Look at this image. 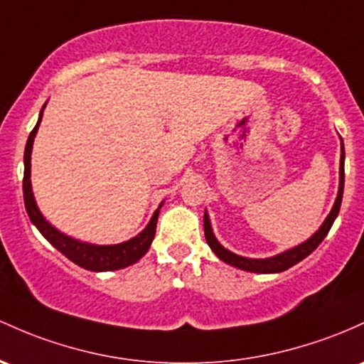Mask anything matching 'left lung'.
<instances>
[{
	"mask_svg": "<svg viewBox=\"0 0 364 364\" xmlns=\"http://www.w3.org/2000/svg\"><path fill=\"white\" fill-rule=\"evenodd\" d=\"M344 159H346V151H344V145H342V155H341V183H338V193L337 198H335L333 207H331L330 214L326 215L325 223L319 226V230L313 235L311 238H307L304 243L301 245L294 247V249L285 250V252L273 255V257H266V259H249V257H242V255L230 252V250L225 249L218 240H215L213 228H210V221L209 215H203V231H205V240L209 243V247L213 249V252L218 255L221 261H225L226 264H231L235 267H240L243 271H250V273H282V271L289 269L301 262L302 259H306L313 250H316V247L323 242V238L328 235L331 225H333L335 218L338 215V210H341V203H342V193H344Z\"/></svg>",
	"mask_w": 364,
	"mask_h": 364,
	"instance_id": "obj_1",
	"label": "left lung"
}]
</instances>
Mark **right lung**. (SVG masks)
I'll use <instances>...</instances> for the list:
<instances>
[{"label": "right lung", "instance_id": "add662e5", "mask_svg": "<svg viewBox=\"0 0 364 364\" xmlns=\"http://www.w3.org/2000/svg\"><path fill=\"white\" fill-rule=\"evenodd\" d=\"M46 103L43 105L39 112L38 124L33 131H31L29 139H27L26 151H23V202H26V210L29 214L33 225L38 228L39 233L46 238L55 249L60 250L67 259L75 262L77 266L85 267L87 271H114L121 269V267L131 266L139 261L146 252H149L151 240L155 237V228H157L159 209L151 215L149 226L138 235V237L131 238V240L117 243V245H93V243L79 242L74 238L67 237V235L60 233L57 228H53L50 223L43 218L41 210L38 209V203L34 200L33 185H31V154H33V143L38 133V127L41 124L43 110H45Z\"/></svg>", "mask_w": 364, "mask_h": 364}]
</instances>
